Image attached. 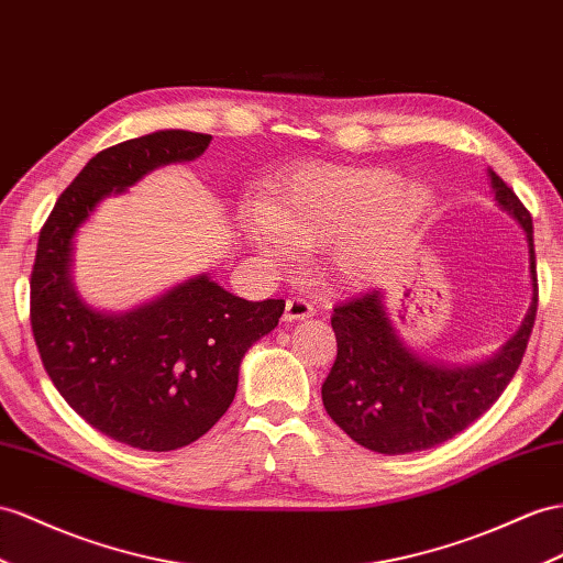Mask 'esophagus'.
<instances>
[{
  "label": "esophagus",
  "mask_w": 563,
  "mask_h": 563,
  "mask_svg": "<svg viewBox=\"0 0 563 563\" xmlns=\"http://www.w3.org/2000/svg\"><path fill=\"white\" fill-rule=\"evenodd\" d=\"M309 316H313V307L309 305L307 299L301 297H290L285 301V313L283 319L287 323H295V321H301V319H309Z\"/></svg>",
  "instance_id": "1"
}]
</instances>
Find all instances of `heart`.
<instances>
[{
  "label": "heart",
  "mask_w": 563,
  "mask_h": 563,
  "mask_svg": "<svg viewBox=\"0 0 563 563\" xmlns=\"http://www.w3.org/2000/svg\"><path fill=\"white\" fill-rule=\"evenodd\" d=\"M435 207L421 180L385 166H301L271 180L262 205L240 228L268 264L285 268L297 252L333 241L330 271L347 283L378 276L407 252Z\"/></svg>",
  "instance_id": "b5f03b06"
}]
</instances>
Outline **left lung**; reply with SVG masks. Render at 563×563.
<instances>
[{
    "mask_svg": "<svg viewBox=\"0 0 563 563\" xmlns=\"http://www.w3.org/2000/svg\"><path fill=\"white\" fill-rule=\"evenodd\" d=\"M499 211L521 225L528 244L530 307L521 328L475 364L430 358L399 335L385 290L364 292L333 309L338 358L321 387L323 407L347 435L371 452H423L454 438L495 405L521 366L538 313L532 219L511 187L487 168Z\"/></svg>",
    "mask_w": 563,
    "mask_h": 563,
    "instance_id": "1",
    "label": "left lung"
}]
</instances>
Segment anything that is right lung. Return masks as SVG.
Listing matches in <instances>:
<instances>
[{
  "label": "right lung",
  "instance_id": "right-lung-1",
  "mask_svg": "<svg viewBox=\"0 0 563 563\" xmlns=\"http://www.w3.org/2000/svg\"><path fill=\"white\" fill-rule=\"evenodd\" d=\"M209 142L201 133L156 131L99 152L37 240L31 323L45 371L92 428L147 452L178 450L221 419L244 354L278 325L285 301H247L199 273L128 311L97 309L74 280L76 235L99 201L156 168L195 162Z\"/></svg>",
  "mask_w": 563,
  "mask_h": 563
}]
</instances>
